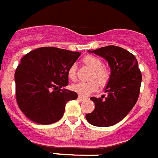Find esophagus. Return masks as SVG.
Listing matches in <instances>:
<instances>
[{
	"label": "esophagus",
	"mask_w": 158,
	"mask_h": 158,
	"mask_svg": "<svg viewBox=\"0 0 158 158\" xmlns=\"http://www.w3.org/2000/svg\"><path fill=\"white\" fill-rule=\"evenodd\" d=\"M78 98H79V100H80V101H83V100H84V99H86L87 98H85V97L81 96V95H79V97H78Z\"/></svg>",
	"instance_id": "obj_1"
}]
</instances>
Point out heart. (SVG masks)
I'll return each mask as SVG.
<instances>
[{
    "label": "heart",
    "mask_w": 158,
    "mask_h": 158,
    "mask_svg": "<svg viewBox=\"0 0 158 158\" xmlns=\"http://www.w3.org/2000/svg\"><path fill=\"white\" fill-rule=\"evenodd\" d=\"M83 61L87 66L92 69L89 76V79L91 80L74 84L72 85V89L81 96H88L98 89V84L102 88L107 85L111 77V71L109 68L103 66L102 60L95 56L88 55L83 59ZM67 74L71 81H75L77 79L76 64L70 65Z\"/></svg>",
    "instance_id": "obj_1"
}]
</instances>
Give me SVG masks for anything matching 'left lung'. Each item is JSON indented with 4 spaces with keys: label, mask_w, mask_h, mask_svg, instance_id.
<instances>
[{
    "label": "left lung",
    "mask_w": 158,
    "mask_h": 158,
    "mask_svg": "<svg viewBox=\"0 0 158 158\" xmlns=\"http://www.w3.org/2000/svg\"><path fill=\"white\" fill-rule=\"evenodd\" d=\"M89 52L107 60L111 77L106 87L107 96L102 95L100 98L92 97L90 99L95 104V109L85 117L95 126H111L124 119L137 102L142 74L136 57L124 48L111 45Z\"/></svg>",
    "instance_id": "left-lung-1"
}]
</instances>
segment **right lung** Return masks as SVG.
Listing matches in <instances>:
<instances>
[{
    "label": "right lung",
    "mask_w": 158,
    "mask_h": 158,
    "mask_svg": "<svg viewBox=\"0 0 158 158\" xmlns=\"http://www.w3.org/2000/svg\"><path fill=\"white\" fill-rule=\"evenodd\" d=\"M81 53L52 47L31 51L15 74L16 102L27 118L40 125L56 122L65 104L78 94L62 87L69 84L68 69Z\"/></svg>",
    "instance_id": "obj_1"
}]
</instances>
